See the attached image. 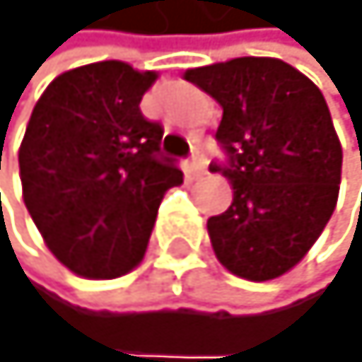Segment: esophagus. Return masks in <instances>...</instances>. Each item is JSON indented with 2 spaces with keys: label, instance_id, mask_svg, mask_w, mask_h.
<instances>
[{
  "label": "esophagus",
  "instance_id": "1",
  "mask_svg": "<svg viewBox=\"0 0 362 362\" xmlns=\"http://www.w3.org/2000/svg\"><path fill=\"white\" fill-rule=\"evenodd\" d=\"M206 168H209V158H206L204 151H197L192 158V173L194 175H204Z\"/></svg>",
  "mask_w": 362,
  "mask_h": 362
}]
</instances>
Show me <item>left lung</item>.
Listing matches in <instances>:
<instances>
[{
    "label": "left lung",
    "mask_w": 362,
    "mask_h": 362,
    "mask_svg": "<svg viewBox=\"0 0 362 362\" xmlns=\"http://www.w3.org/2000/svg\"><path fill=\"white\" fill-rule=\"evenodd\" d=\"M223 108L216 139L232 204L209 218L216 258L232 275L268 282L289 272L322 235L341 182V142L322 92L294 66L242 57L185 71Z\"/></svg>",
    "instance_id": "1"
}]
</instances>
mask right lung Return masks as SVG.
Here are the masks:
<instances>
[{
    "label": "right lung",
    "mask_w": 362,
    "mask_h": 362,
    "mask_svg": "<svg viewBox=\"0 0 362 362\" xmlns=\"http://www.w3.org/2000/svg\"><path fill=\"white\" fill-rule=\"evenodd\" d=\"M156 71L97 61L61 73L42 92L18 149L23 202L59 263L113 280L142 263L158 206L182 185L158 158L163 130L139 101Z\"/></svg>",
    "instance_id": "obj_1"
}]
</instances>
